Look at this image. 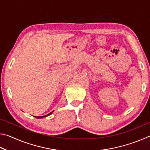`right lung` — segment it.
Masks as SVG:
<instances>
[{"label":"right lung","instance_id":"right-lung-1","mask_svg":"<svg viewBox=\"0 0 150 150\" xmlns=\"http://www.w3.org/2000/svg\"><path fill=\"white\" fill-rule=\"evenodd\" d=\"M53 112H54V111H52V112H50V113H49V114H48V115H45V116H34V117L35 118H44V117H46V116H50V115H52V114L53 113Z\"/></svg>","mask_w":150,"mask_h":150}]
</instances>
